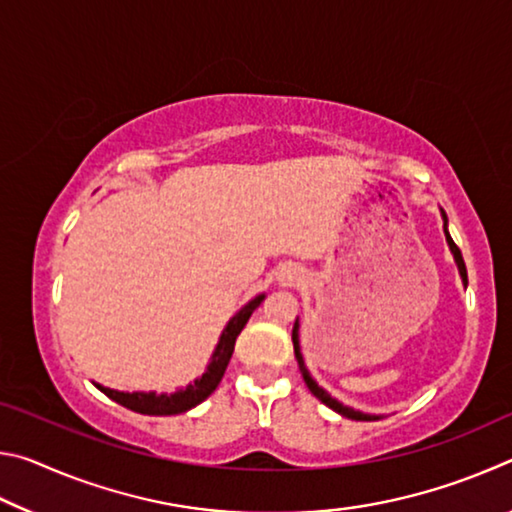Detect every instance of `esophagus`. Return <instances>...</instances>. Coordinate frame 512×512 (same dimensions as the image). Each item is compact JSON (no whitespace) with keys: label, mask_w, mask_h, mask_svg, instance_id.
I'll use <instances>...</instances> for the list:
<instances>
[{"label":"esophagus","mask_w":512,"mask_h":512,"mask_svg":"<svg viewBox=\"0 0 512 512\" xmlns=\"http://www.w3.org/2000/svg\"><path fill=\"white\" fill-rule=\"evenodd\" d=\"M293 280H296V277H293V275H287V277H284V282H289V284H291Z\"/></svg>","instance_id":"34e87169"}]
</instances>
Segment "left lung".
<instances>
[{
	"label": "left lung",
	"mask_w": 512,
	"mask_h": 512,
	"mask_svg": "<svg viewBox=\"0 0 512 512\" xmlns=\"http://www.w3.org/2000/svg\"><path fill=\"white\" fill-rule=\"evenodd\" d=\"M443 219H445V237H447L449 250H452V255H454V259H456V266H458V273H461V277H463V284H467V268H465L461 250H458V246L454 244V239L449 237V232H447V216H445V212H443ZM298 329H300V323H298V318H296V323H293V334H291V339H293V352H296V359H298V366H300V372H302V379H305V384H307V388L311 391V395L318 397V400L323 402L325 406H329V409H332V411L341 413V415H345V418H350V420H363V422L377 420V415H368V413L354 411V409H350V406H343L339 400H334L332 395H329L327 391H323V388H320V386L316 384V381L311 379L309 370H307V366H305V359H302V352H300Z\"/></svg>",
	"instance_id": "obj_1"
}]
</instances>
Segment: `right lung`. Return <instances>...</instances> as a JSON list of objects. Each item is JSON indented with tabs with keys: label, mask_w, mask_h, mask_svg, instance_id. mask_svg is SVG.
<instances>
[{
	"label": "right lung",
	"mask_w": 512,
	"mask_h": 512,
	"mask_svg": "<svg viewBox=\"0 0 512 512\" xmlns=\"http://www.w3.org/2000/svg\"><path fill=\"white\" fill-rule=\"evenodd\" d=\"M264 298H266L264 293L262 296L253 298L246 307H241L237 311V316L230 318V323L225 325L219 343H216V350L210 359V366H207V370L194 381V384L180 388V391L171 393V395H167V393H162V395L124 393V391H112V388H106L101 384H97V388L101 393H106L110 400H115L117 404L126 406V409H131L135 413H144V415H178V413L194 409L196 404H201L216 391V386H219V381L223 379L225 368H228L232 352H235L237 336L241 334V329L246 327L250 314H253V311L262 305Z\"/></svg>",
	"instance_id": "right-lung-1"
}]
</instances>
